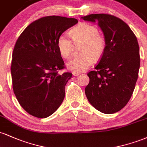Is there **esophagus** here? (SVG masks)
Masks as SVG:
<instances>
[{
	"mask_svg": "<svg viewBox=\"0 0 147 147\" xmlns=\"http://www.w3.org/2000/svg\"><path fill=\"white\" fill-rule=\"evenodd\" d=\"M72 75H73V76H75V77H77V76H79V75H80V73H79V72H72Z\"/></svg>",
	"mask_w": 147,
	"mask_h": 147,
	"instance_id": "esophagus-1",
	"label": "esophagus"
}]
</instances>
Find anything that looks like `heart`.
I'll list each match as a JSON object with an SVG mask.
<instances>
[{"label":"heart","mask_w":147,"mask_h":147,"mask_svg":"<svg viewBox=\"0 0 147 147\" xmlns=\"http://www.w3.org/2000/svg\"><path fill=\"white\" fill-rule=\"evenodd\" d=\"M70 34L74 43L68 34H61L57 39L59 52L64 58H69L73 51L74 43H82L81 53L83 55L69 61L67 67L71 71L84 72L90 66L93 59L99 60L102 58L106 46V39L99 34V30L95 25L88 23L77 25L70 30Z\"/></svg>","instance_id":"obj_1"}]
</instances>
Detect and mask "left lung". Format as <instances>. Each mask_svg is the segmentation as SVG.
I'll return each instance as SVG.
<instances>
[{
  "label": "left lung",
  "mask_w": 147,
  "mask_h": 147,
  "mask_svg": "<svg viewBox=\"0 0 147 147\" xmlns=\"http://www.w3.org/2000/svg\"><path fill=\"white\" fill-rule=\"evenodd\" d=\"M97 22L106 41L95 70L87 74L85 93L91 105L103 113H115L129 102L138 77L140 57L137 38L125 22L106 14L82 17Z\"/></svg>",
  "instance_id": "left-lung-1"
}]
</instances>
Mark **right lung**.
<instances>
[{
	"label": "right lung",
	"mask_w": 147,
	"mask_h": 147,
	"mask_svg": "<svg viewBox=\"0 0 147 147\" xmlns=\"http://www.w3.org/2000/svg\"><path fill=\"white\" fill-rule=\"evenodd\" d=\"M77 23L63 16L41 18L28 25L16 42L11 64L13 90L31 115L48 117L63 102L65 86L72 75L59 73L65 66L57 39Z\"/></svg>",
	"instance_id": "obj_1"
}]
</instances>
